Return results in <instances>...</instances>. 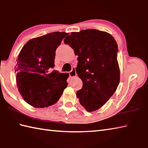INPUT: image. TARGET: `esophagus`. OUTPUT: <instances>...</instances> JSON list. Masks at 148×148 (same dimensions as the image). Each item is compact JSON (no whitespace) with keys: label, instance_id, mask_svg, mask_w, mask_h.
<instances>
[{"label":"esophagus","instance_id":"esophagus-1","mask_svg":"<svg viewBox=\"0 0 148 148\" xmlns=\"http://www.w3.org/2000/svg\"><path fill=\"white\" fill-rule=\"evenodd\" d=\"M69 74H70V77H75L77 76V73H76V70H75V68H72V70L69 73Z\"/></svg>","mask_w":148,"mask_h":148}]
</instances>
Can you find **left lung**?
Instances as JSON below:
<instances>
[{
    "instance_id": "obj_1",
    "label": "left lung",
    "mask_w": 148,
    "mask_h": 148,
    "mask_svg": "<svg viewBox=\"0 0 148 148\" xmlns=\"http://www.w3.org/2000/svg\"><path fill=\"white\" fill-rule=\"evenodd\" d=\"M78 56L76 72L82 89L76 93L88 112L100 108L116 91L120 80L118 47L109 33L96 29L71 32L64 39Z\"/></svg>"
}]
</instances>
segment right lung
Segmentation results:
<instances>
[{
  "label": "right lung",
  "instance_id": "add662e5",
  "mask_svg": "<svg viewBox=\"0 0 148 148\" xmlns=\"http://www.w3.org/2000/svg\"><path fill=\"white\" fill-rule=\"evenodd\" d=\"M68 33L53 32L32 38L23 47L16 59V86L27 103L45 108L57 103L64 89L68 73L53 71L56 50Z\"/></svg>",
  "mask_w": 148,
  "mask_h": 148
}]
</instances>
